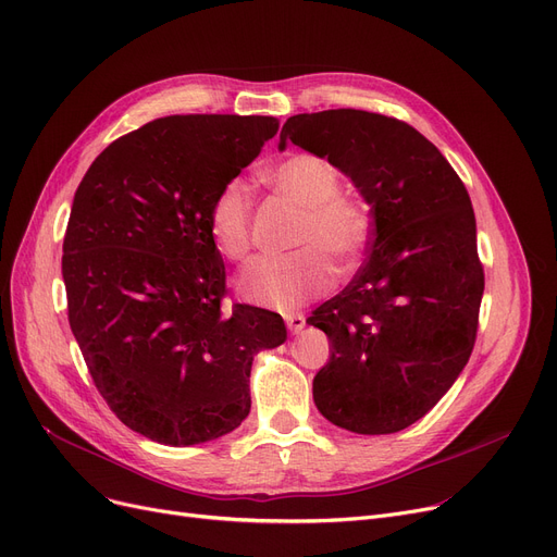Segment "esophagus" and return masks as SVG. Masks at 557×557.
I'll return each mask as SVG.
<instances>
[{"mask_svg": "<svg viewBox=\"0 0 557 557\" xmlns=\"http://www.w3.org/2000/svg\"><path fill=\"white\" fill-rule=\"evenodd\" d=\"M284 321H286V327H288V330H292L294 334H296V332H300V330L305 327V317H302V313H298V311H292V313H286V317H284Z\"/></svg>", "mask_w": 557, "mask_h": 557, "instance_id": "34e87169", "label": "esophagus"}]
</instances>
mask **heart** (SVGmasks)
I'll return each instance as SVG.
<instances>
[{
	"instance_id": "b5f03b06",
	"label": "heart",
	"mask_w": 557,
	"mask_h": 557,
	"mask_svg": "<svg viewBox=\"0 0 557 557\" xmlns=\"http://www.w3.org/2000/svg\"><path fill=\"white\" fill-rule=\"evenodd\" d=\"M265 182L280 196L302 207L296 225L294 246L298 250L259 257L238 275L236 288L246 300L271 307L294 309L313 296L327 292L334 269H350L364 255L371 240V211L342 188L336 168L311 152L284 157L265 173ZM209 234L215 250L230 261H244L252 248V196L250 188L232 180L209 207Z\"/></svg>"
}]
</instances>
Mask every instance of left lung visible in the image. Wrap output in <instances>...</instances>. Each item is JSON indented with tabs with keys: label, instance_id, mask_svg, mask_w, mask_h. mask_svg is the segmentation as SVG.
<instances>
[{
	"label": "left lung",
	"instance_id": "obj_1",
	"mask_svg": "<svg viewBox=\"0 0 557 557\" xmlns=\"http://www.w3.org/2000/svg\"><path fill=\"white\" fill-rule=\"evenodd\" d=\"M327 159L371 205V252L342 294L311 311L332 355L313 403L334 425L392 434L450 389L471 357L485 271L469 193L412 125L357 109L292 115L280 148Z\"/></svg>",
	"mask_w": 557,
	"mask_h": 557
}]
</instances>
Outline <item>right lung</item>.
<instances>
[{
	"label": "right lung",
	"mask_w": 557,
	"mask_h": 557,
	"mask_svg": "<svg viewBox=\"0 0 557 557\" xmlns=\"http://www.w3.org/2000/svg\"><path fill=\"white\" fill-rule=\"evenodd\" d=\"M273 115L190 113L115 138L84 175L63 238L67 321L111 412L165 446L219 440L250 412V369L280 313L223 309L209 207L257 159Z\"/></svg>",
	"instance_id": "right-lung-1"
}]
</instances>
